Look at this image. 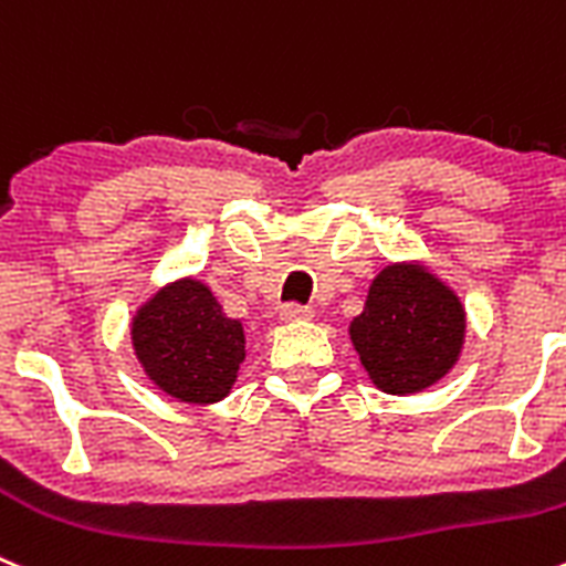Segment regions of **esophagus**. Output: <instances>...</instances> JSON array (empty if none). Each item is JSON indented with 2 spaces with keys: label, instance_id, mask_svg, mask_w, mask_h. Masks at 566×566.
Listing matches in <instances>:
<instances>
[{
  "label": "esophagus",
  "instance_id": "34e87169",
  "mask_svg": "<svg viewBox=\"0 0 566 566\" xmlns=\"http://www.w3.org/2000/svg\"><path fill=\"white\" fill-rule=\"evenodd\" d=\"M282 321H284V324H301V321H313V310L295 307V304H290V307L282 310Z\"/></svg>",
  "mask_w": 566,
  "mask_h": 566
}]
</instances>
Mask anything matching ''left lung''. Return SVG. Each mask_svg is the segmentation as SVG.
Segmentation results:
<instances>
[{
    "label": "left lung",
    "mask_w": 566,
    "mask_h": 566,
    "mask_svg": "<svg viewBox=\"0 0 566 566\" xmlns=\"http://www.w3.org/2000/svg\"><path fill=\"white\" fill-rule=\"evenodd\" d=\"M348 340L374 388L390 396L421 394L461 360L467 304L421 259L390 262L368 284Z\"/></svg>",
    "instance_id": "obj_1"
}]
</instances>
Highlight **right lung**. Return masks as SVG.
<instances>
[{"label": "right lung", "instance_id": "1", "mask_svg": "<svg viewBox=\"0 0 566 566\" xmlns=\"http://www.w3.org/2000/svg\"><path fill=\"white\" fill-rule=\"evenodd\" d=\"M130 346L145 377L184 405L231 394L245 360V329L195 276L161 284L130 318Z\"/></svg>", "mask_w": 566, "mask_h": 566}]
</instances>
